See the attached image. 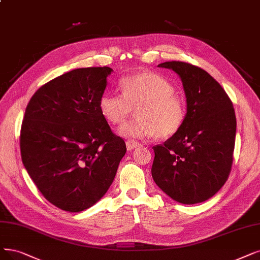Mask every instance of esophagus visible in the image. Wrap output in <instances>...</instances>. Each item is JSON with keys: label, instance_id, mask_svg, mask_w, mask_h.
Here are the masks:
<instances>
[{"label": "esophagus", "instance_id": "obj_1", "mask_svg": "<svg viewBox=\"0 0 260 260\" xmlns=\"http://www.w3.org/2000/svg\"><path fill=\"white\" fill-rule=\"evenodd\" d=\"M126 144H127V149H128V150H132V149H134V148H137V147L141 146V144L138 143L137 141H134V140H128Z\"/></svg>", "mask_w": 260, "mask_h": 260}]
</instances>
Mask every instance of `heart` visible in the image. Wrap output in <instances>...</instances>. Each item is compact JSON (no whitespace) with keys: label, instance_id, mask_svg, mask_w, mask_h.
Listing matches in <instances>:
<instances>
[{"label":"heart","instance_id":"heart-1","mask_svg":"<svg viewBox=\"0 0 260 260\" xmlns=\"http://www.w3.org/2000/svg\"><path fill=\"white\" fill-rule=\"evenodd\" d=\"M119 86L122 96L103 94L99 110L103 118L114 126H122L137 111L138 117L121 128L123 136L169 139L182 128L186 106L169 80L154 72L143 71L123 78Z\"/></svg>","mask_w":260,"mask_h":260}]
</instances>
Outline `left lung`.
I'll list each match as a JSON object with an SVG mask.
<instances>
[{
    "instance_id": "obj_1",
    "label": "left lung",
    "mask_w": 260,
    "mask_h": 260,
    "mask_svg": "<svg viewBox=\"0 0 260 260\" xmlns=\"http://www.w3.org/2000/svg\"><path fill=\"white\" fill-rule=\"evenodd\" d=\"M158 67L180 77L186 116L178 133L152 147V178L176 202H205L222 188L232 171L237 127L233 102L200 67L176 60Z\"/></svg>"
}]
</instances>
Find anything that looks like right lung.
<instances>
[{
  "label": "right lung",
  "mask_w": 260,
  "mask_h": 260,
  "mask_svg": "<svg viewBox=\"0 0 260 260\" xmlns=\"http://www.w3.org/2000/svg\"><path fill=\"white\" fill-rule=\"evenodd\" d=\"M110 67L71 70L30 98L20 132L24 168L45 199L80 212L107 193L127 151L99 110Z\"/></svg>",
  "instance_id": "1"
}]
</instances>
